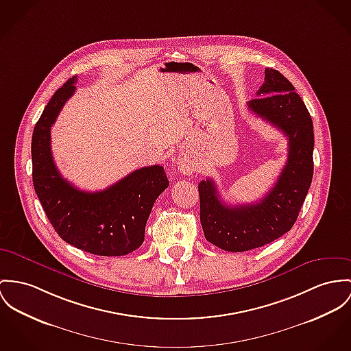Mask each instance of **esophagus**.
I'll use <instances>...</instances> for the list:
<instances>
[{
	"label": "esophagus",
	"mask_w": 351,
	"mask_h": 351,
	"mask_svg": "<svg viewBox=\"0 0 351 351\" xmlns=\"http://www.w3.org/2000/svg\"><path fill=\"white\" fill-rule=\"evenodd\" d=\"M179 169H180L182 173L189 175V173L193 172V165H192L189 160H184V159H183V160L179 162Z\"/></svg>",
	"instance_id": "1"
}]
</instances>
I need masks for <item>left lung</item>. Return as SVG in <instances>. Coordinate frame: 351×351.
I'll use <instances>...</instances> for the list:
<instances>
[{"label": "left lung", "mask_w": 351, "mask_h": 351, "mask_svg": "<svg viewBox=\"0 0 351 351\" xmlns=\"http://www.w3.org/2000/svg\"><path fill=\"white\" fill-rule=\"evenodd\" d=\"M248 101L251 112L289 138V156L269 193L256 203L227 206L213 179L199 183L200 223L206 239L216 247L242 252L285 235L297 221L314 173L313 120L294 85L266 68L265 82Z\"/></svg>", "instance_id": "left-lung-1"}]
</instances>
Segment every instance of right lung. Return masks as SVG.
<instances>
[{
  "label": "right lung",
  "mask_w": 351,
  "mask_h": 351,
  "mask_svg": "<svg viewBox=\"0 0 351 351\" xmlns=\"http://www.w3.org/2000/svg\"><path fill=\"white\" fill-rule=\"evenodd\" d=\"M77 77L54 92L32 136L33 186L54 231L85 252L100 256L127 255L144 242L154 203L169 186L162 165L136 169L97 192H85L65 180L53 162L51 128L75 93Z\"/></svg>",
  "instance_id": "1"
}]
</instances>
